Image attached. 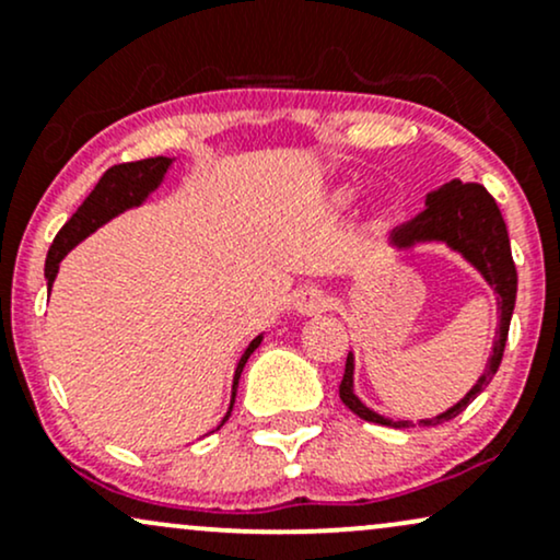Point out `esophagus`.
<instances>
[{"instance_id": "esophagus-1", "label": "esophagus", "mask_w": 560, "mask_h": 560, "mask_svg": "<svg viewBox=\"0 0 560 560\" xmlns=\"http://www.w3.org/2000/svg\"><path fill=\"white\" fill-rule=\"evenodd\" d=\"M327 304H330V299H327V293L319 291V288H306V291L295 295V308H299L301 314H319L325 312Z\"/></svg>"}]
</instances>
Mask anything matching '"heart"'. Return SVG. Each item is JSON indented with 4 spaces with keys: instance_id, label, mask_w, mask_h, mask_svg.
Segmentation results:
<instances>
[{
    "instance_id": "heart-1",
    "label": "heart",
    "mask_w": 560,
    "mask_h": 560,
    "mask_svg": "<svg viewBox=\"0 0 560 560\" xmlns=\"http://www.w3.org/2000/svg\"><path fill=\"white\" fill-rule=\"evenodd\" d=\"M351 201H353V190L351 188H338L332 194V207L335 209H346Z\"/></svg>"
}]
</instances>
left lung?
Returning <instances> with one entry per match:
<instances>
[{
	"mask_svg": "<svg viewBox=\"0 0 560 560\" xmlns=\"http://www.w3.org/2000/svg\"><path fill=\"white\" fill-rule=\"evenodd\" d=\"M424 203V212H419L413 220L404 222V225L393 230V246L411 248L417 246V243H445L453 252L462 254L464 259L482 275L492 291L498 293V312H501L488 370H485L482 377L477 380V385L471 387L456 406H451L448 411L438 413V417L432 419H419V427H432L458 417V413H462L466 406L490 385V380L495 377L505 351V340H509L511 314H514L516 304V265L514 256H511L509 230H505L501 209H498L495 199L485 190V186H479V183L451 180L438 190H432V194H427ZM340 400H343L357 417L364 419V422L398 427V430L413 427V422H393V419L380 417L377 411L366 409V406L361 404L357 393H353V353H348L346 359V374L343 383H340Z\"/></svg>",
	"mask_w": 560,
	"mask_h": 560,
	"instance_id": "8db88e82",
	"label": "left lung"
}]
</instances>
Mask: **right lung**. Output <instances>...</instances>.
<instances>
[{"label": "right lung", "instance_id": "1", "mask_svg": "<svg viewBox=\"0 0 560 560\" xmlns=\"http://www.w3.org/2000/svg\"><path fill=\"white\" fill-rule=\"evenodd\" d=\"M170 164H173L170 156H149V160H141V162L115 164V167H109L107 173L98 177L94 190L85 196V201L78 207V212L65 222L62 230L57 233L55 243H51L49 254H46L44 275H46V285H49V291H51V282L57 278L59 261L65 259V254H68L72 246H78L85 235H91L96 228H102L104 222H109L112 217H117L120 212H125V209L138 207V203L147 201L151 190L160 188V183L164 180V173L170 170ZM259 343H261V335L248 343V348L243 351V357L238 361V366H235L233 400H230V409L225 413V419H222V424L228 422L230 411H233L235 390H238L243 366H246L248 357H252Z\"/></svg>", "mask_w": 560, "mask_h": 560}]
</instances>
